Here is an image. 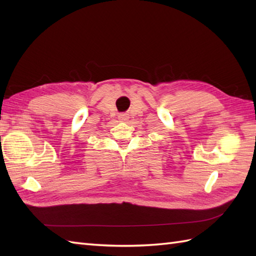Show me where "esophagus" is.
Wrapping results in <instances>:
<instances>
[{
    "label": "esophagus",
    "mask_w": 256,
    "mask_h": 256,
    "mask_svg": "<svg viewBox=\"0 0 256 256\" xmlns=\"http://www.w3.org/2000/svg\"><path fill=\"white\" fill-rule=\"evenodd\" d=\"M118 118H120V120H121V121H126V120L128 118V114L123 113V114H121V116H120Z\"/></svg>",
    "instance_id": "obj_1"
}]
</instances>
